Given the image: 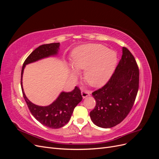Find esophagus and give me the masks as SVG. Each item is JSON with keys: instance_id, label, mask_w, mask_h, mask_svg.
<instances>
[{"instance_id": "esophagus-1", "label": "esophagus", "mask_w": 159, "mask_h": 159, "mask_svg": "<svg viewBox=\"0 0 159 159\" xmlns=\"http://www.w3.org/2000/svg\"><path fill=\"white\" fill-rule=\"evenodd\" d=\"M81 96H82V98L84 99V98H87V97H88V96L90 95L91 91H89L88 90H84L83 89V90H81Z\"/></svg>"}]
</instances>
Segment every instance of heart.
Returning a JSON list of instances; mask_svg holds the SVG:
<instances>
[{"label":"heart","instance_id":"heart-1","mask_svg":"<svg viewBox=\"0 0 159 159\" xmlns=\"http://www.w3.org/2000/svg\"><path fill=\"white\" fill-rule=\"evenodd\" d=\"M117 56L113 50L98 44H88L77 47L71 55L74 69L84 71L86 82L94 88H100L111 77L117 64ZM72 75L78 72L72 70Z\"/></svg>","mask_w":159,"mask_h":159}]
</instances>
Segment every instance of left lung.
<instances>
[{
    "label": "left lung",
    "mask_w": 159,
    "mask_h": 159,
    "mask_svg": "<svg viewBox=\"0 0 159 159\" xmlns=\"http://www.w3.org/2000/svg\"><path fill=\"white\" fill-rule=\"evenodd\" d=\"M122 50L121 59L108 82L92 93L96 105L89 115L91 121L99 127L111 128L121 123L136 99L139 68L131 52L125 47Z\"/></svg>",
    "instance_id": "1"
}]
</instances>
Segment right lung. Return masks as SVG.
<instances>
[{
    "label": "right lung",
    "instance_id": "obj_1",
    "mask_svg": "<svg viewBox=\"0 0 159 159\" xmlns=\"http://www.w3.org/2000/svg\"><path fill=\"white\" fill-rule=\"evenodd\" d=\"M60 43L43 44L34 50L23 64L21 71V88L23 97L30 113L43 125L52 129H58L68 123L74 108L81 100L82 96L78 87L70 92L62 91L57 98L48 106H39L28 99L22 87V75L26 65L50 56L56 55L60 49Z\"/></svg>",
    "mask_w": 159,
    "mask_h": 159
}]
</instances>
